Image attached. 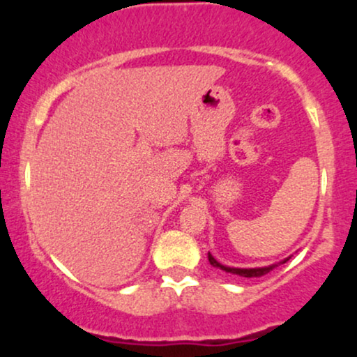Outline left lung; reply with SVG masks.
Masks as SVG:
<instances>
[{
	"instance_id": "1",
	"label": "left lung",
	"mask_w": 357,
	"mask_h": 357,
	"mask_svg": "<svg viewBox=\"0 0 357 357\" xmlns=\"http://www.w3.org/2000/svg\"><path fill=\"white\" fill-rule=\"evenodd\" d=\"M289 258L282 260L280 264H285ZM208 260H210V264L213 265V267H218L221 270H225V272L235 273V275H240V277H261V275H265V273H268L272 268L277 267V265H268V267H258V268H233V267H227V265H221L220 261L215 260V257H213L211 253H208Z\"/></svg>"
}]
</instances>
